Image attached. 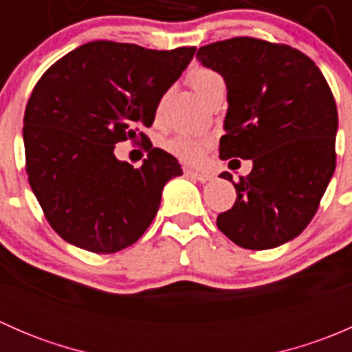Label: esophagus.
<instances>
[{"instance_id":"34e87169","label":"esophagus","mask_w":352,"mask_h":352,"mask_svg":"<svg viewBox=\"0 0 352 352\" xmlns=\"http://www.w3.org/2000/svg\"><path fill=\"white\" fill-rule=\"evenodd\" d=\"M184 173H186L187 177H190V179H196L199 182H209V180H212V175L208 172H196V170H190V168H186L184 170Z\"/></svg>"}]
</instances>
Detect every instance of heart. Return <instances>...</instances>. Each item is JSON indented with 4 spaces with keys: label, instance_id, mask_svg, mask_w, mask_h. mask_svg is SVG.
<instances>
[{
    "label": "heart",
    "instance_id": "b5f03b06",
    "mask_svg": "<svg viewBox=\"0 0 352 352\" xmlns=\"http://www.w3.org/2000/svg\"><path fill=\"white\" fill-rule=\"evenodd\" d=\"M189 81L194 90L204 98L216 85L223 83V78L214 69L197 67L189 74ZM162 146L166 153L175 156L180 162L189 163V165H199L204 160L208 148L211 146V141L208 138L196 136V134L190 133H177L173 136L165 138L162 141Z\"/></svg>",
    "mask_w": 352,
    "mask_h": 352
}]
</instances>
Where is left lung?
I'll return each instance as SVG.
<instances>
[{
	"instance_id": "1",
	"label": "left lung",
	"mask_w": 352,
	"mask_h": 352,
	"mask_svg": "<svg viewBox=\"0 0 352 352\" xmlns=\"http://www.w3.org/2000/svg\"><path fill=\"white\" fill-rule=\"evenodd\" d=\"M196 58L228 90L219 158L254 163L239 184L219 175L233 182L236 201L216 225L248 250L289 242L311 221L336 170L337 107L327 80L301 51L262 38L212 42Z\"/></svg>"
}]
</instances>
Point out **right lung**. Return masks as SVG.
<instances>
[{
  "instance_id": "right-lung-1",
  "label": "right lung",
  "mask_w": 352,
  "mask_h": 352,
  "mask_svg": "<svg viewBox=\"0 0 352 352\" xmlns=\"http://www.w3.org/2000/svg\"><path fill=\"white\" fill-rule=\"evenodd\" d=\"M194 52L95 41L67 52L37 81L23 116L25 168L49 225L67 243L113 254L151 225L163 187L182 168L151 146L134 168L113 148L138 136L150 141L141 129L153 124Z\"/></svg>"
}]
</instances>
